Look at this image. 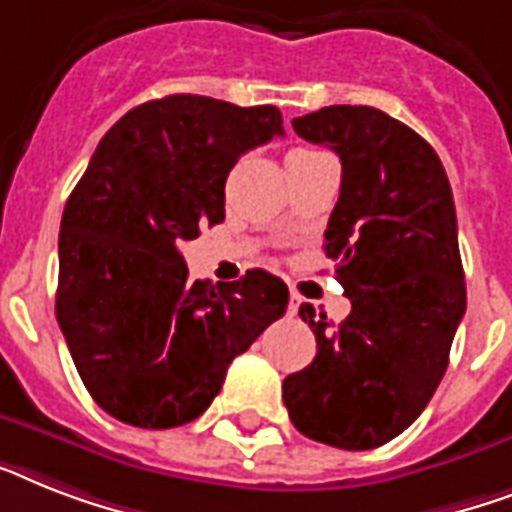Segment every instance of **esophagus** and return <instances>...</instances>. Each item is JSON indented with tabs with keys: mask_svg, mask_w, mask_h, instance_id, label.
Masks as SVG:
<instances>
[{
	"mask_svg": "<svg viewBox=\"0 0 512 512\" xmlns=\"http://www.w3.org/2000/svg\"><path fill=\"white\" fill-rule=\"evenodd\" d=\"M299 302H302V297H299L297 292H292V294H289V315H297V310H299Z\"/></svg>",
	"mask_w": 512,
	"mask_h": 512,
	"instance_id": "34e87169",
	"label": "esophagus"
}]
</instances>
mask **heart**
Here are the masks:
<instances>
[{"instance_id": "obj_1", "label": "heart", "mask_w": 512, "mask_h": 512, "mask_svg": "<svg viewBox=\"0 0 512 512\" xmlns=\"http://www.w3.org/2000/svg\"><path fill=\"white\" fill-rule=\"evenodd\" d=\"M297 152H310V149H294L292 155H297Z\"/></svg>"}]
</instances>
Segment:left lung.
Returning a JSON list of instances; mask_svg holds the SVG:
<instances>
[{
  "instance_id": "1",
  "label": "left lung",
  "mask_w": 512,
  "mask_h": 512,
  "mask_svg": "<svg viewBox=\"0 0 512 512\" xmlns=\"http://www.w3.org/2000/svg\"><path fill=\"white\" fill-rule=\"evenodd\" d=\"M292 126L342 160L323 249L352 310L336 326L299 307L318 352L284 378V405L315 442L373 450L429 405L465 315L452 189L429 141L376 107H323Z\"/></svg>"
}]
</instances>
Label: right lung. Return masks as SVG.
Here are the masks:
<instances>
[{"instance_id": "add662e5", "label": "right lung", "mask_w": 512, "mask_h": 512, "mask_svg": "<svg viewBox=\"0 0 512 512\" xmlns=\"http://www.w3.org/2000/svg\"><path fill=\"white\" fill-rule=\"evenodd\" d=\"M284 134L278 107L170 94L102 136L60 223L57 323L105 413L173 429L205 413L236 355L286 313L268 270L231 284L189 281L181 255L226 218L239 157Z\"/></svg>"}]
</instances>
